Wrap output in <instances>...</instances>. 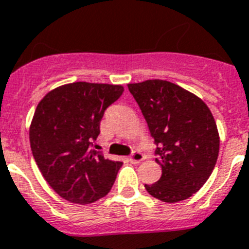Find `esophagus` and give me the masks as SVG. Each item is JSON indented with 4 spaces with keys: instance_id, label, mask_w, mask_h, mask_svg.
Masks as SVG:
<instances>
[{
    "instance_id": "obj_1",
    "label": "esophagus",
    "mask_w": 249,
    "mask_h": 249,
    "mask_svg": "<svg viewBox=\"0 0 249 249\" xmlns=\"http://www.w3.org/2000/svg\"><path fill=\"white\" fill-rule=\"evenodd\" d=\"M143 160H144L143 153L138 152V150H134V152L130 154V157H129V160H130L131 163H141Z\"/></svg>"
}]
</instances>
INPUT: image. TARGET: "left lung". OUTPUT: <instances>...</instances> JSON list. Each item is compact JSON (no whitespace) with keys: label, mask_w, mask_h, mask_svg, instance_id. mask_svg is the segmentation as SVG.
Instances as JSON below:
<instances>
[{"label":"left lung","mask_w":249,"mask_h":249,"mask_svg":"<svg viewBox=\"0 0 249 249\" xmlns=\"http://www.w3.org/2000/svg\"><path fill=\"white\" fill-rule=\"evenodd\" d=\"M157 144L156 162L162 176L144 185L164 202H178L199 191L214 170L219 154V133L206 104L168 81L148 79L129 83Z\"/></svg>","instance_id":"8db88e82"}]
</instances>
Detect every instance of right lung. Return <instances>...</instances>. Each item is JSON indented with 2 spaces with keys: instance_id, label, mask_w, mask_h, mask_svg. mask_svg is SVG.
<instances>
[{
  "instance_id": "obj_1",
  "label": "right lung",
  "mask_w": 249,
  "mask_h": 249,
  "mask_svg": "<svg viewBox=\"0 0 249 249\" xmlns=\"http://www.w3.org/2000/svg\"><path fill=\"white\" fill-rule=\"evenodd\" d=\"M124 92L120 85L74 82L52 89L36 106L30 147L41 175L63 199L91 204L107 195L123 162L92 149L100 121Z\"/></svg>"
}]
</instances>
